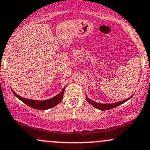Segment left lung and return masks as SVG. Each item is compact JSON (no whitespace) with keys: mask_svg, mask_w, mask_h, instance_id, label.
<instances>
[{"mask_svg":"<svg viewBox=\"0 0 150 150\" xmlns=\"http://www.w3.org/2000/svg\"><path fill=\"white\" fill-rule=\"evenodd\" d=\"M130 98H131V97H130V98H128V99H125V100L120 101V102L114 103V104H99V103L94 102V101L90 100V99H88V98H87V100L89 103V104H91L92 105H93V106H94L95 108H98V109H99V110H102V111H104V110H108V109H111V108L116 107V106H119V105H120L121 104H123V103L125 102V101H128V99H130Z\"/></svg>","mask_w":150,"mask_h":150,"instance_id":"1","label":"left lung"}]
</instances>
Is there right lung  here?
<instances>
[{
	"label": "right lung",
	"instance_id": "right-lung-1",
	"mask_svg": "<svg viewBox=\"0 0 150 150\" xmlns=\"http://www.w3.org/2000/svg\"><path fill=\"white\" fill-rule=\"evenodd\" d=\"M65 87L61 91V92L59 94L56 95V97L51 98V99H48V100H44V101H37V100H32V99H25V98H22L20 96L18 95L14 91H13V94L18 98L20 100H21L22 102L25 103L28 106H31V107L36 108V109L39 110H45L48 109V108H52L57 105L58 103H60L63 99V93H64Z\"/></svg>",
	"mask_w": 150,
	"mask_h": 150
}]
</instances>
